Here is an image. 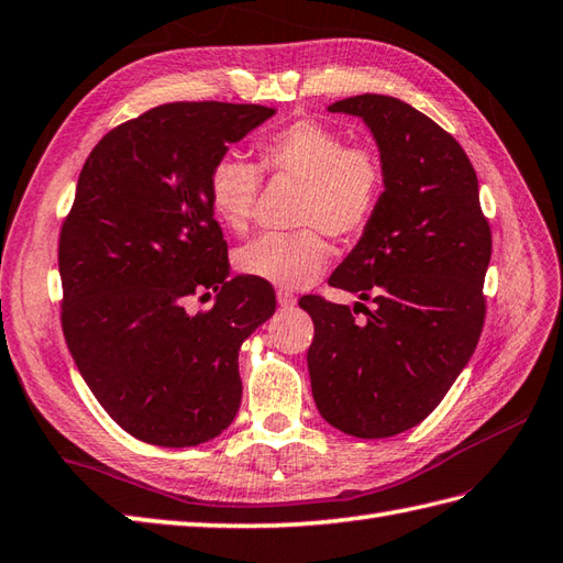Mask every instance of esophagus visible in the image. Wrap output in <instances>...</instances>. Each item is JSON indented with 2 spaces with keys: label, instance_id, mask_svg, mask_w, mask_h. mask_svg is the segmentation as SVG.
Instances as JSON below:
<instances>
[{
  "label": "esophagus",
  "instance_id": "1",
  "mask_svg": "<svg viewBox=\"0 0 563 563\" xmlns=\"http://www.w3.org/2000/svg\"><path fill=\"white\" fill-rule=\"evenodd\" d=\"M277 301H279L282 308H294V306H296V296H294L291 291L279 289V291H277Z\"/></svg>",
  "mask_w": 563,
  "mask_h": 563
}]
</instances>
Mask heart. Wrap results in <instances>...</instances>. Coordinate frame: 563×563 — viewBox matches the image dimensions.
<instances>
[{"instance_id":"obj_1","label":"heart","mask_w":563,"mask_h":563,"mask_svg":"<svg viewBox=\"0 0 563 563\" xmlns=\"http://www.w3.org/2000/svg\"><path fill=\"white\" fill-rule=\"evenodd\" d=\"M260 164L277 178L301 183L296 223L301 231L267 233L235 253V269L282 289H301L328 265L322 239L352 241L368 229L385 192L383 158L371 146H346V136L318 120H296L257 144ZM262 187L260 168L239 154L221 156L209 170V205L233 233L255 219Z\"/></svg>"}]
</instances>
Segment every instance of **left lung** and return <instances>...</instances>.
I'll return each instance as SVG.
<instances>
[{"mask_svg":"<svg viewBox=\"0 0 563 563\" xmlns=\"http://www.w3.org/2000/svg\"><path fill=\"white\" fill-rule=\"evenodd\" d=\"M358 118L385 166V192L330 286L352 308L303 296L313 318L308 373L322 419L356 439H387L427 419L467 366L484 328L492 231L467 154L431 118L393 96L328 106ZM356 306H360L356 301Z\"/></svg>","mask_w":563,"mask_h":563,"instance_id":"8db88e82","label":"left lung"}]
</instances>
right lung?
<instances>
[{"label":"right lung","instance_id":"1","mask_svg":"<svg viewBox=\"0 0 563 563\" xmlns=\"http://www.w3.org/2000/svg\"><path fill=\"white\" fill-rule=\"evenodd\" d=\"M277 108L168 103L96 144L59 233L62 330L98 402L134 439L187 448L239 415L241 344L274 316L269 284L231 277L209 170ZM220 294L207 314L184 298Z\"/></svg>","mask_w":563,"mask_h":563}]
</instances>
